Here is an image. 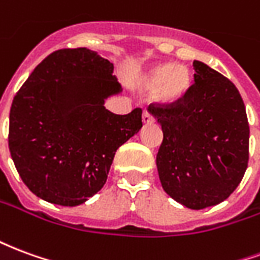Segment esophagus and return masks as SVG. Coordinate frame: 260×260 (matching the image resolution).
<instances>
[{"label": "esophagus", "instance_id": "1", "mask_svg": "<svg viewBox=\"0 0 260 260\" xmlns=\"http://www.w3.org/2000/svg\"><path fill=\"white\" fill-rule=\"evenodd\" d=\"M142 119H143V122H145V124H152V122H154V118H153V115L149 113L147 110H145V111H143Z\"/></svg>", "mask_w": 260, "mask_h": 260}]
</instances>
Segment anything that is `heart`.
<instances>
[{
    "mask_svg": "<svg viewBox=\"0 0 260 260\" xmlns=\"http://www.w3.org/2000/svg\"><path fill=\"white\" fill-rule=\"evenodd\" d=\"M189 71L184 65L158 64L147 71L143 86L153 90L154 102L160 104H174L180 102L189 89Z\"/></svg>",
    "mask_w": 260,
    "mask_h": 260,
    "instance_id": "1",
    "label": "heart"
}]
</instances>
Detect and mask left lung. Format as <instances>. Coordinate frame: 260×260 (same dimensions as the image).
Listing matches in <instances>:
<instances>
[{
	"mask_svg": "<svg viewBox=\"0 0 260 260\" xmlns=\"http://www.w3.org/2000/svg\"><path fill=\"white\" fill-rule=\"evenodd\" d=\"M193 85L171 106H149L163 129L156 164L167 195L193 210L225 201L249 158L245 104L234 83L193 61Z\"/></svg>",
	"mask_w": 260,
	"mask_h": 260,
	"instance_id": "1",
	"label": "left lung"
}]
</instances>
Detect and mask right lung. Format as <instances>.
I'll list each match as a JSON object with an SVG mask.
<instances>
[{
  "label": "right lung",
  "instance_id": "add662e5",
  "mask_svg": "<svg viewBox=\"0 0 260 260\" xmlns=\"http://www.w3.org/2000/svg\"><path fill=\"white\" fill-rule=\"evenodd\" d=\"M114 65L86 47L64 48L37 65L9 113L11 157L40 199L78 206L107 181L115 152L142 128V110L104 107L122 91Z\"/></svg>",
  "mask_w": 260,
  "mask_h": 260
}]
</instances>
